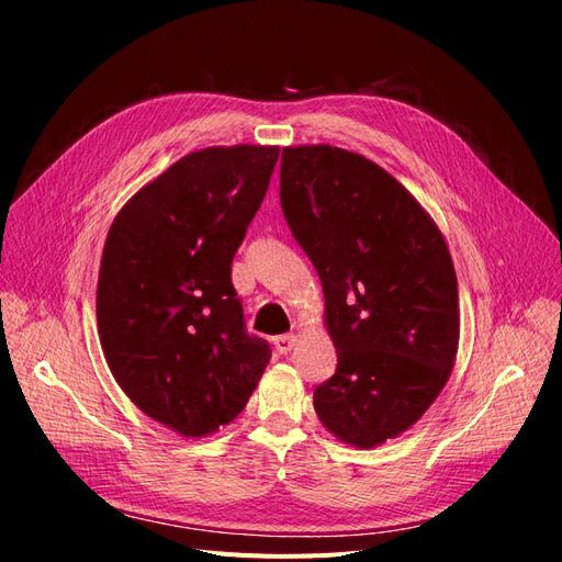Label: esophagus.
<instances>
[{"label":"esophagus","mask_w":562,"mask_h":562,"mask_svg":"<svg viewBox=\"0 0 562 562\" xmlns=\"http://www.w3.org/2000/svg\"><path fill=\"white\" fill-rule=\"evenodd\" d=\"M296 342H299V338H296L294 334L278 336V338H276V350H278L280 355H286V352H292V350L296 348Z\"/></svg>","instance_id":"obj_1"}]
</instances>
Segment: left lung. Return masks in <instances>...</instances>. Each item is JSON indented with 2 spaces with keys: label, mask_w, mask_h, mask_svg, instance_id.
Wrapping results in <instances>:
<instances>
[{
  "label": "left lung",
  "mask_w": 562,
  "mask_h": 562,
  "mask_svg": "<svg viewBox=\"0 0 562 562\" xmlns=\"http://www.w3.org/2000/svg\"><path fill=\"white\" fill-rule=\"evenodd\" d=\"M280 203L317 268L338 355L315 413L338 441L375 448L423 418L456 364L460 301L443 233L390 172L331 144L282 149Z\"/></svg>",
  "instance_id": "left-lung-1"
}]
</instances>
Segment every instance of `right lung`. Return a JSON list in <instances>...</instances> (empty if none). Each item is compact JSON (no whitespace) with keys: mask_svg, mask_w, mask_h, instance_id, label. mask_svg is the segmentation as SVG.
Here are the masks:
<instances>
[{"mask_svg":"<svg viewBox=\"0 0 562 562\" xmlns=\"http://www.w3.org/2000/svg\"><path fill=\"white\" fill-rule=\"evenodd\" d=\"M280 147L187 154L144 184L106 233L98 334L112 375L151 420L201 439L247 406L270 359L245 331L231 263Z\"/></svg>","mask_w":562,"mask_h":562,"instance_id":"obj_1","label":"right lung"}]
</instances>
